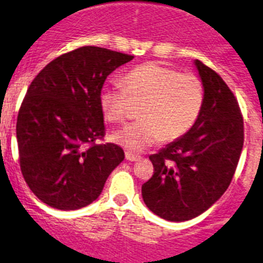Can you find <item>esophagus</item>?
<instances>
[{
	"label": "esophagus",
	"instance_id": "1",
	"mask_svg": "<svg viewBox=\"0 0 263 263\" xmlns=\"http://www.w3.org/2000/svg\"><path fill=\"white\" fill-rule=\"evenodd\" d=\"M126 159H127V161L135 162V161H137V159H140V156L131 153V152H126Z\"/></svg>",
	"mask_w": 263,
	"mask_h": 263
}]
</instances>
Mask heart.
Returning a JSON list of instances; mask_svg holds the SVG:
<instances>
[{
  "mask_svg": "<svg viewBox=\"0 0 263 263\" xmlns=\"http://www.w3.org/2000/svg\"><path fill=\"white\" fill-rule=\"evenodd\" d=\"M202 82L193 73L146 62L127 71L122 84H107L100 92L102 114L111 123L124 122L132 114V101L141 102V119L112 135L127 151L143 152L163 140L183 136L202 110Z\"/></svg>",
  "mask_w": 263,
  "mask_h": 263,
  "instance_id": "1",
  "label": "heart"
}]
</instances>
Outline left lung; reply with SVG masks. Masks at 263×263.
I'll list each match as a JSON object with an SVG mask.
<instances>
[{
  "instance_id": "obj_1",
  "label": "left lung",
  "mask_w": 263,
  "mask_h": 263,
  "mask_svg": "<svg viewBox=\"0 0 263 263\" xmlns=\"http://www.w3.org/2000/svg\"><path fill=\"white\" fill-rule=\"evenodd\" d=\"M203 85L202 110L192 128L149 159L153 176L141 187L149 210L171 222L198 217L226 192L244 144V120L223 79L196 60Z\"/></svg>"
}]
</instances>
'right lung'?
I'll return each instance as SVG.
<instances>
[{
    "instance_id": "obj_1",
    "label": "right lung",
    "mask_w": 263,
    "mask_h": 263,
    "mask_svg": "<svg viewBox=\"0 0 263 263\" xmlns=\"http://www.w3.org/2000/svg\"><path fill=\"white\" fill-rule=\"evenodd\" d=\"M134 55L98 46L62 54L32 80L16 119L19 163L29 190L54 209L76 210L101 195L124 159L105 136L100 92Z\"/></svg>"
}]
</instances>
